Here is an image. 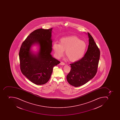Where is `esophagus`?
<instances>
[{
	"instance_id": "34e87169",
	"label": "esophagus",
	"mask_w": 120,
	"mask_h": 120,
	"mask_svg": "<svg viewBox=\"0 0 120 120\" xmlns=\"http://www.w3.org/2000/svg\"><path fill=\"white\" fill-rule=\"evenodd\" d=\"M60 64L61 65H65V63H64L63 62H61L60 63Z\"/></svg>"
}]
</instances>
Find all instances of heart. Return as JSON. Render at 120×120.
<instances>
[{
    "instance_id": "heart-1",
    "label": "heart",
    "mask_w": 120,
    "mask_h": 120,
    "mask_svg": "<svg viewBox=\"0 0 120 120\" xmlns=\"http://www.w3.org/2000/svg\"><path fill=\"white\" fill-rule=\"evenodd\" d=\"M60 44L54 43L52 48L58 58L61 57L65 51V55L69 60L75 62L84 56L87 48L86 43L75 36H70L60 39Z\"/></svg>"
}]
</instances>
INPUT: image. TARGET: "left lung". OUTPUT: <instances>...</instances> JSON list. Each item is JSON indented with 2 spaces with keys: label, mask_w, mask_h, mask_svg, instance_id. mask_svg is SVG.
Here are the masks:
<instances>
[{
  "label": "left lung",
  "mask_w": 120,
  "mask_h": 120,
  "mask_svg": "<svg viewBox=\"0 0 120 120\" xmlns=\"http://www.w3.org/2000/svg\"><path fill=\"white\" fill-rule=\"evenodd\" d=\"M88 49L84 56L79 60L70 64L71 70L67 75L69 84L78 87L84 85L95 76L97 71L100 51L90 33Z\"/></svg>",
  "instance_id": "left-lung-1"
}]
</instances>
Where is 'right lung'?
<instances>
[{
    "label": "right lung",
    "mask_w": 120,
    "mask_h": 120,
    "mask_svg": "<svg viewBox=\"0 0 120 120\" xmlns=\"http://www.w3.org/2000/svg\"><path fill=\"white\" fill-rule=\"evenodd\" d=\"M52 30V28H40L34 30L26 38L20 48L19 58L21 71L36 85H42L47 82L53 68L60 63L51 54ZM36 45L39 47V49L34 53L31 48Z\"/></svg>",
    "instance_id": "obj_1"
}]
</instances>
